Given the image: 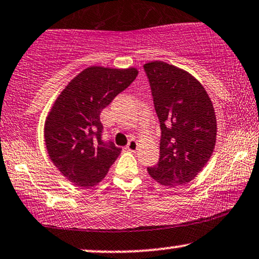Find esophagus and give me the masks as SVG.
<instances>
[{"mask_svg": "<svg viewBox=\"0 0 259 259\" xmlns=\"http://www.w3.org/2000/svg\"><path fill=\"white\" fill-rule=\"evenodd\" d=\"M126 149L130 150V152H135L137 149V142L135 140H130L126 145Z\"/></svg>", "mask_w": 259, "mask_h": 259, "instance_id": "obj_1", "label": "esophagus"}]
</instances>
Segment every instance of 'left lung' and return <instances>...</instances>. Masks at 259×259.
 Here are the masks:
<instances>
[{
  "instance_id": "left-lung-1",
  "label": "left lung",
  "mask_w": 259,
  "mask_h": 259,
  "mask_svg": "<svg viewBox=\"0 0 259 259\" xmlns=\"http://www.w3.org/2000/svg\"><path fill=\"white\" fill-rule=\"evenodd\" d=\"M161 129L160 158L148 173L162 185L191 182L210 159L217 117L204 87L188 71L161 61L143 65Z\"/></svg>"
}]
</instances>
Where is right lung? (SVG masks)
Listing matches in <instances>:
<instances>
[{"mask_svg":"<svg viewBox=\"0 0 259 259\" xmlns=\"http://www.w3.org/2000/svg\"><path fill=\"white\" fill-rule=\"evenodd\" d=\"M137 74L135 68L90 67L76 75L55 101L45 120V145L51 161L74 185H97L118 158L122 148L101 139L100 112Z\"/></svg>","mask_w":259,"mask_h":259,"instance_id":"right-lung-1","label":"right lung"}]
</instances>
